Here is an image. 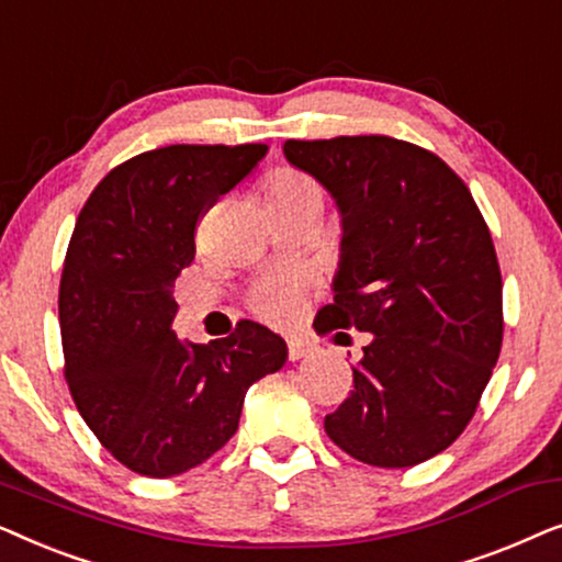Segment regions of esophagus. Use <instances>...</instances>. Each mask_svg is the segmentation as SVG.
Masks as SVG:
<instances>
[{"label": "esophagus", "mask_w": 562, "mask_h": 562, "mask_svg": "<svg viewBox=\"0 0 562 562\" xmlns=\"http://www.w3.org/2000/svg\"><path fill=\"white\" fill-rule=\"evenodd\" d=\"M314 352V345L310 340H304V337H291L289 340V360H302L306 356H312Z\"/></svg>", "instance_id": "esophagus-1"}]
</instances>
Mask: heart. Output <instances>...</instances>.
Instances as JSON below:
<instances>
[{"label":"heart","instance_id":"b5f03b06","mask_svg":"<svg viewBox=\"0 0 562 562\" xmlns=\"http://www.w3.org/2000/svg\"><path fill=\"white\" fill-rule=\"evenodd\" d=\"M266 196L271 206H302V204H317L322 206L325 191L310 173L299 171V168H279L271 173L266 183ZM256 310L271 322H286L299 310V283L283 281L273 283L258 291Z\"/></svg>","mask_w":562,"mask_h":562}]
</instances>
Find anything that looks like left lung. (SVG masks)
<instances>
[{
    "label": "left lung",
    "instance_id": "obj_1",
    "mask_svg": "<svg viewBox=\"0 0 562 562\" xmlns=\"http://www.w3.org/2000/svg\"><path fill=\"white\" fill-rule=\"evenodd\" d=\"M342 214L335 302L317 335H368L352 391L325 432L360 463L409 468L450 448L473 419L502 352V271L463 179L389 135L286 140Z\"/></svg>",
    "mask_w": 562,
    "mask_h": 562
}]
</instances>
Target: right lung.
<instances>
[{"mask_svg": "<svg viewBox=\"0 0 562 562\" xmlns=\"http://www.w3.org/2000/svg\"><path fill=\"white\" fill-rule=\"evenodd\" d=\"M266 153H140L97 183L76 220L58 291L64 375L83 422L130 471L168 479L204 463L237 432L245 391L286 363V342L258 322L210 345L171 329L199 220Z\"/></svg>", "mask_w": 562, "mask_h": 562, "instance_id": "obj_1", "label": "right lung"}]
</instances>
